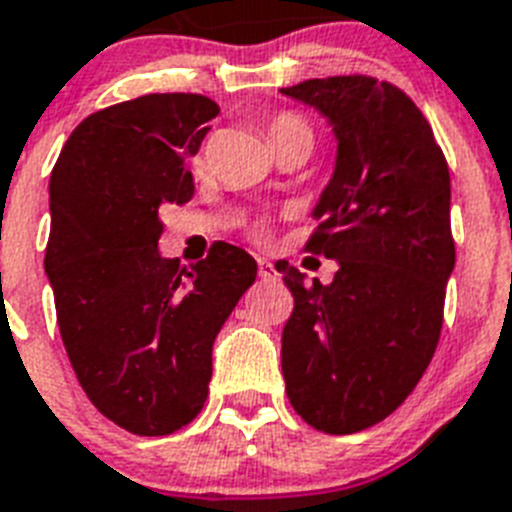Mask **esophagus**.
I'll list each match as a JSON object with an SVG mask.
<instances>
[{"label":"esophagus","mask_w":512,"mask_h":512,"mask_svg":"<svg viewBox=\"0 0 512 512\" xmlns=\"http://www.w3.org/2000/svg\"><path fill=\"white\" fill-rule=\"evenodd\" d=\"M259 277L261 280H274L277 277V269L269 259H259Z\"/></svg>","instance_id":"esophagus-1"}]
</instances>
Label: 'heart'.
I'll use <instances>...</instances> for the list:
<instances>
[{"label":"heart","mask_w":512,"mask_h":512,"mask_svg":"<svg viewBox=\"0 0 512 512\" xmlns=\"http://www.w3.org/2000/svg\"><path fill=\"white\" fill-rule=\"evenodd\" d=\"M266 135H269V143L280 141V138H290V135H306V138H311V128H308L306 120H301L298 114H280V117H274V120L269 122ZM196 167L198 170L204 167V159H201V156H196Z\"/></svg>","instance_id":"heart-1"}]
</instances>
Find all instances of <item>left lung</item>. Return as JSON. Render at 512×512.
<instances>
[{"mask_svg": "<svg viewBox=\"0 0 512 512\" xmlns=\"http://www.w3.org/2000/svg\"><path fill=\"white\" fill-rule=\"evenodd\" d=\"M282 94L314 107L335 133L308 251L340 264L329 285L277 266L295 298L282 377L303 421L353 434L403 405L437 348L455 269L450 172L424 114L390 83L342 75Z\"/></svg>", "mask_w": 512, "mask_h": 512, "instance_id": "left-lung-1", "label": "left lung"}]
</instances>
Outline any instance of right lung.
Here are the masks:
<instances>
[{
	"instance_id": "obj_1",
	"label": "right lung",
	"mask_w": 512,
	"mask_h": 512,
	"mask_svg": "<svg viewBox=\"0 0 512 512\" xmlns=\"http://www.w3.org/2000/svg\"><path fill=\"white\" fill-rule=\"evenodd\" d=\"M219 107L198 94H149L101 109L67 138L49 180L46 277L67 358L91 403L143 437L204 408L211 348L256 261L230 243L180 266L159 253V211L193 196L185 162Z\"/></svg>"
}]
</instances>
